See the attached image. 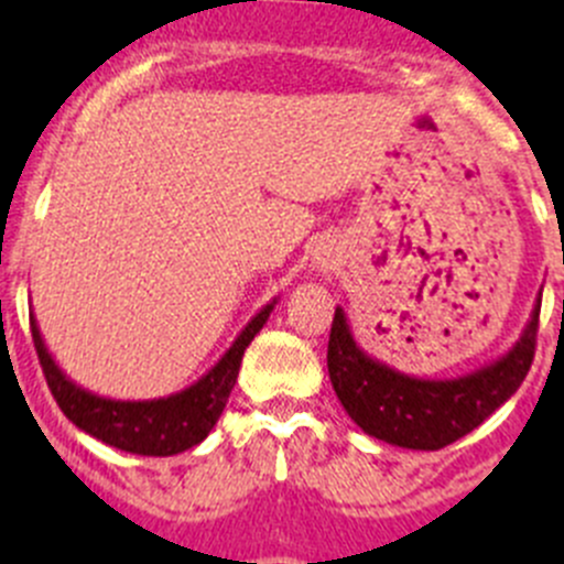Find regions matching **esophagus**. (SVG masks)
Instances as JSON below:
<instances>
[{
	"mask_svg": "<svg viewBox=\"0 0 564 564\" xmlns=\"http://www.w3.org/2000/svg\"><path fill=\"white\" fill-rule=\"evenodd\" d=\"M316 265H318V271H325V268H327V259H318Z\"/></svg>",
	"mask_w": 564,
	"mask_h": 564,
	"instance_id": "esophagus-1",
	"label": "esophagus"
}]
</instances>
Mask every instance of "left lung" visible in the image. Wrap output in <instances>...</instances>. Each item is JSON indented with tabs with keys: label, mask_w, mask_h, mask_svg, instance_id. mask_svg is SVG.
<instances>
[{
	"label": "left lung",
	"mask_w": 564,
	"mask_h": 564,
	"mask_svg": "<svg viewBox=\"0 0 564 564\" xmlns=\"http://www.w3.org/2000/svg\"><path fill=\"white\" fill-rule=\"evenodd\" d=\"M542 291L520 338L486 367L457 378H417L361 350L344 307H336L327 372L344 412L370 437L401 449L435 452L477 430L520 390L534 361Z\"/></svg>",
	"instance_id": "8db88e82"
}]
</instances>
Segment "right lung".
<instances>
[{
	"instance_id": "add662e5",
	"label": "right lung",
	"mask_w": 564,
	"mask_h": 564,
	"mask_svg": "<svg viewBox=\"0 0 564 564\" xmlns=\"http://www.w3.org/2000/svg\"><path fill=\"white\" fill-rule=\"evenodd\" d=\"M273 305H276V299L268 302L239 330L231 347L223 352L220 361L214 364L206 376L188 383L186 390L172 392L166 398H147V401H121V398H107L84 390L82 383L73 381L58 367L53 352L47 350L33 313H30V330H33V344H36L50 392H53L64 415L76 423L78 430L107 443V446L129 452V455L169 457L181 455V452L206 441L208 432L214 430V423L220 421L228 395H231L234 383H237L246 347L265 327Z\"/></svg>"
}]
</instances>
